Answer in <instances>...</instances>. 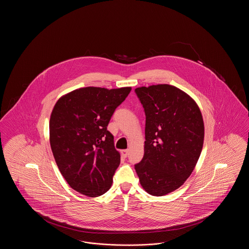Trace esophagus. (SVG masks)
I'll return each instance as SVG.
<instances>
[{
	"mask_svg": "<svg viewBox=\"0 0 249 249\" xmlns=\"http://www.w3.org/2000/svg\"><path fill=\"white\" fill-rule=\"evenodd\" d=\"M129 155V150L128 149H124V150H121V156L123 158H127Z\"/></svg>",
	"mask_w": 249,
	"mask_h": 249,
	"instance_id": "esophagus-1",
	"label": "esophagus"
}]
</instances>
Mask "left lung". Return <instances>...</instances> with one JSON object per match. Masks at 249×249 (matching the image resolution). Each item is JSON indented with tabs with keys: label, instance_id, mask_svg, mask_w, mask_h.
Masks as SVG:
<instances>
[{
	"label": "left lung",
	"instance_id": "8db88e82",
	"mask_svg": "<svg viewBox=\"0 0 249 249\" xmlns=\"http://www.w3.org/2000/svg\"><path fill=\"white\" fill-rule=\"evenodd\" d=\"M145 114L142 160L134 168L142 189L163 196L190 178L200 158L204 125L196 102L168 84L135 89Z\"/></svg>",
	"mask_w": 249,
	"mask_h": 249
}]
</instances>
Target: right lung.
<instances>
[{"label":"right lung","instance_id":"add662e5","mask_svg":"<svg viewBox=\"0 0 249 249\" xmlns=\"http://www.w3.org/2000/svg\"><path fill=\"white\" fill-rule=\"evenodd\" d=\"M130 87H87L59 98L49 120V141L59 172L72 190L89 196L105 194L120 163L114 136L107 130L116 108Z\"/></svg>","mask_w":249,"mask_h":249}]
</instances>
